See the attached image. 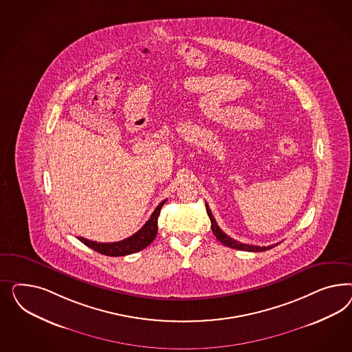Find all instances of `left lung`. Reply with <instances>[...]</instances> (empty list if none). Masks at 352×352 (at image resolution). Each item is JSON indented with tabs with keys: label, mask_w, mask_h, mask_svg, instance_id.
<instances>
[{
	"label": "left lung",
	"mask_w": 352,
	"mask_h": 352,
	"mask_svg": "<svg viewBox=\"0 0 352 352\" xmlns=\"http://www.w3.org/2000/svg\"><path fill=\"white\" fill-rule=\"evenodd\" d=\"M206 213L210 218V222H212V231H213L214 236L223 244V245L228 246V248H232V249H237V250H245V252H265V250H270L272 248L278 245H268V246H256V245H249V244H243L240 241H236L234 239H231L230 236L224 234L223 231L218 227V224L214 219L213 214L210 212L209 206L206 205Z\"/></svg>",
	"instance_id": "obj_1"
}]
</instances>
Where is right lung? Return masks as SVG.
<instances>
[{
    "mask_svg": "<svg viewBox=\"0 0 352 352\" xmlns=\"http://www.w3.org/2000/svg\"><path fill=\"white\" fill-rule=\"evenodd\" d=\"M165 203H166V200L161 201L157 205V208L155 209V212L149 217L148 221L139 230L138 232L131 234L125 240H121L118 243H96V241L87 240L84 237H77V239L81 243H84L86 246L91 248L93 250H96L100 254H104V256H122L140 252L142 249L148 246L155 240V237L157 234V219L160 215L161 208Z\"/></svg>",
    "mask_w": 352,
    "mask_h": 352,
    "instance_id": "obj_1",
    "label": "right lung"
}]
</instances>
